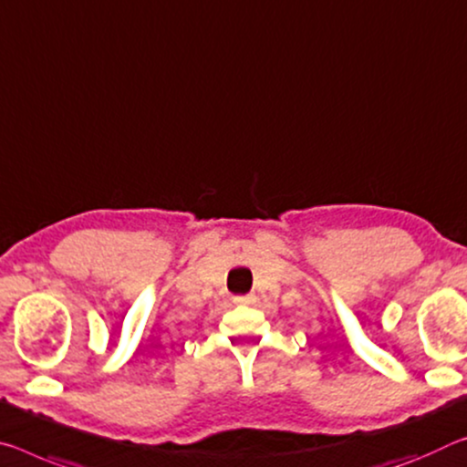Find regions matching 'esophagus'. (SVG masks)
<instances>
[{"mask_svg":"<svg viewBox=\"0 0 467 467\" xmlns=\"http://www.w3.org/2000/svg\"><path fill=\"white\" fill-rule=\"evenodd\" d=\"M255 301V295H241V297H234V303H243V306H251Z\"/></svg>","mask_w":467,"mask_h":467,"instance_id":"1","label":"esophagus"}]
</instances>
